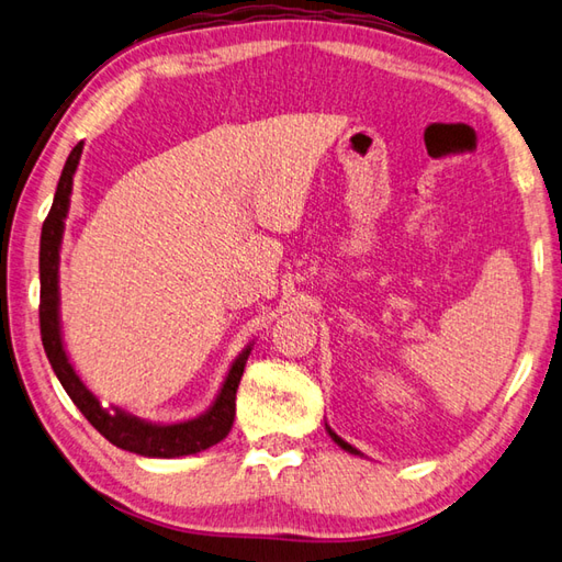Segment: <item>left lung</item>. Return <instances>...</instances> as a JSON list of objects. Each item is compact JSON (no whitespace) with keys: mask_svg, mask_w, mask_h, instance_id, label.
I'll return each mask as SVG.
<instances>
[{"mask_svg":"<svg viewBox=\"0 0 562 562\" xmlns=\"http://www.w3.org/2000/svg\"><path fill=\"white\" fill-rule=\"evenodd\" d=\"M328 435H330L333 439H336V441H338V445H340V447H342L345 451H350V453H360V451H357L355 447H350V445H348V441H345V439H340V437H338L336 432H333V429H328Z\"/></svg>","mask_w":562,"mask_h":562,"instance_id":"1","label":"left lung"}]
</instances>
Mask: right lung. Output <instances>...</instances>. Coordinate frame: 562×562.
Returning a JSON list of instances; mask_svg holds the SVG:
<instances>
[{"instance_id": "obj_1", "label": "right lung", "mask_w": 562, "mask_h": 562, "mask_svg": "<svg viewBox=\"0 0 562 562\" xmlns=\"http://www.w3.org/2000/svg\"><path fill=\"white\" fill-rule=\"evenodd\" d=\"M81 157V142L69 151L65 161L63 176L55 190L53 207L47 212L43 222L41 234V338L47 360H50L59 384L65 386L69 398L75 401L81 415L99 429V432L111 441V445L121 447L125 451L142 453V457H159V459H173V457H188V453H198L212 445H217L234 425L236 415V389L241 381L244 367L248 360L250 348H246L236 357V362L229 369L224 386L220 391L217 401L212 408L200 415L198 420L178 423V425H151L139 420L135 415H127L123 411L109 413L101 408L97 396L81 384L79 376L71 369L63 338H59V318H57V266H59V241H63L65 217L69 207V193H71V176L77 171V164Z\"/></svg>"}]
</instances>
